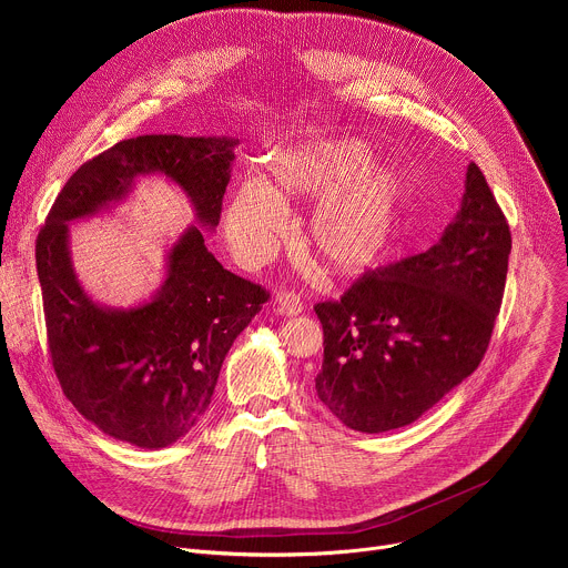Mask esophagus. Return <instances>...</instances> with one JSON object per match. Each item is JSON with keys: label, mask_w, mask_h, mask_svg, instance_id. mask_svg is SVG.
Masks as SVG:
<instances>
[{"label": "esophagus", "mask_w": 568, "mask_h": 568, "mask_svg": "<svg viewBox=\"0 0 568 568\" xmlns=\"http://www.w3.org/2000/svg\"><path fill=\"white\" fill-rule=\"evenodd\" d=\"M276 310L281 314H287V316H296L303 312V301H301V294L294 292V290H281L276 294Z\"/></svg>", "instance_id": "1"}]
</instances>
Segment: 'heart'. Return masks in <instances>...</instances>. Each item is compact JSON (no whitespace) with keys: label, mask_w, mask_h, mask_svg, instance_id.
<instances>
[{"label":"heart","mask_w":568,"mask_h":568,"mask_svg":"<svg viewBox=\"0 0 568 568\" xmlns=\"http://www.w3.org/2000/svg\"><path fill=\"white\" fill-rule=\"evenodd\" d=\"M373 148L355 136L312 141L276 152L267 180L242 182L226 209V233L242 261H265L287 229L285 206L315 200L303 240L335 274L379 265L402 235L412 182L397 166H371Z\"/></svg>","instance_id":"obj_1"}]
</instances>
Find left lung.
I'll list each match as a JSON object with an SVG mask.
<instances>
[{
    "instance_id": "left-lung-1",
    "label": "left lung",
    "mask_w": 568,
    "mask_h": 568,
    "mask_svg": "<svg viewBox=\"0 0 568 568\" xmlns=\"http://www.w3.org/2000/svg\"><path fill=\"white\" fill-rule=\"evenodd\" d=\"M510 250L508 220L469 164L460 211L434 247L314 305L323 326L318 399L364 434L418 420L488 351Z\"/></svg>"
}]
</instances>
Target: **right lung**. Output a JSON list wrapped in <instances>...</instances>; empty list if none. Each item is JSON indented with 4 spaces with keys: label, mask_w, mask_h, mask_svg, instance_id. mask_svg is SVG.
<instances>
[{
    "label": "right lung",
    "mask_w": 568,
    "mask_h": 568,
    "mask_svg": "<svg viewBox=\"0 0 568 568\" xmlns=\"http://www.w3.org/2000/svg\"><path fill=\"white\" fill-rule=\"evenodd\" d=\"M235 139L143 134L85 161L58 193L36 240L47 342L67 399L103 434L159 449L206 414L222 362L270 292L224 270L191 226L171 250L169 276L150 303L110 310L80 287L69 258V220L125 197L134 178L180 184L197 220L220 222Z\"/></svg>",
    "instance_id": "obj_1"
}]
</instances>
